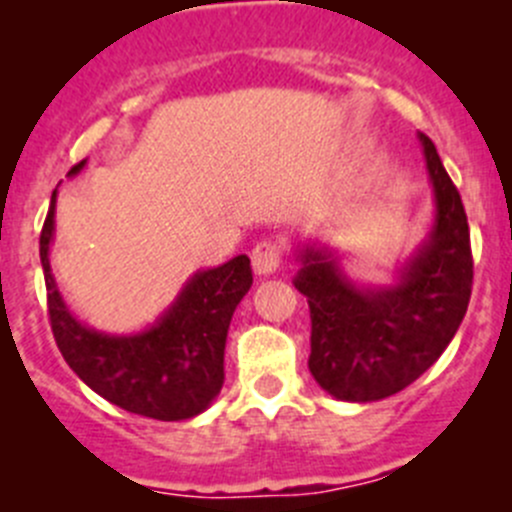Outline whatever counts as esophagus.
<instances>
[{
  "label": "esophagus",
  "instance_id": "esophagus-1",
  "mask_svg": "<svg viewBox=\"0 0 512 512\" xmlns=\"http://www.w3.org/2000/svg\"><path fill=\"white\" fill-rule=\"evenodd\" d=\"M281 259H284V246L279 241H271V238H264L253 246L251 251V261H253V271L261 276L274 274L276 269L281 266Z\"/></svg>",
  "mask_w": 512,
  "mask_h": 512
}]
</instances>
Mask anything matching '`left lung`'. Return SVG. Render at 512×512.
<instances>
[{
	"label": "left lung",
	"instance_id": "left-lung-1",
	"mask_svg": "<svg viewBox=\"0 0 512 512\" xmlns=\"http://www.w3.org/2000/svg\"><path fill=\"white\" fill-rule=\"evenodd\" d=\"M434 187V228L393 287H358L330 251H302L294 287L312 317L309 373L340 401H381L437 363L472 294L470 225L437 147L419 134Z\"/></svg>",
	"mask_w": 512,
	"mask_h": 512
}]
</instances>
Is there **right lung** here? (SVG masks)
<instances>
[{"label": "right lung", "mask_w": 512, "mask_h": 512, "mask_svg": "<svg viewBox=\"0 0 512 512\" xmlns=\"http://www.w3.org/2000/svg\"><path fill=\"white\" fill-rule=\"evenodd\" d=\"M83 164H75L70 175L81 172ZM55 195L58 190L40 233V261L48 287L50 327L65 363L98 396L129 414L157 421L203 414L223 388L225 337L238 302L253 284L248 256L241 253L218 269L198 271L149 330L106 335L75 320L55 287L48 259Z\"/></svg>", "instance_id": "1"}]
</instances>
